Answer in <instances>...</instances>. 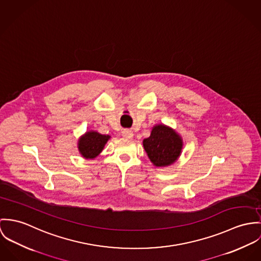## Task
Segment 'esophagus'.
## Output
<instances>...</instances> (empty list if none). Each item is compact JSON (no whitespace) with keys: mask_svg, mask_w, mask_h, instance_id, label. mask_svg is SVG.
Listing matches in <instances>:
<instances>
[{"mask_svg":"<svg viewBox=\"0 0 261 261\" xmlns=\"http://www.w3.org/2000/svg\"><path fill=\"white\" fill-rule=\"evenodd\" d=\"M133 132L131 131V130H128V129H125V130H123L122 131V136L124 137V138H127V139H130V138H132L133 137Z\"/></svg>","mask_w":261,"mask_h":261,"instance_id":"obj_1","label":"esophagus"}]
</instances>
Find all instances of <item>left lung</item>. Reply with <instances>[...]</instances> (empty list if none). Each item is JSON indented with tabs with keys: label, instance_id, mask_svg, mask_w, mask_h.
<instances>
[{
	"label": "left lung",
	"instance_id": "obj_1",
	"mask_svg": "<svg viewBox=\"0 0 261 261\" xmlns=\"http://www.w3.org/2000/svg\"><path fill=\"white\" fill-rule=\"evenodd\" d=\"M148 158L155 167H167L174 164L183 149V139L176 130L165 125L153 126L150 136L143 140Z\"/></svg>",
	"mask_w": 261,
	"mask_h": 261
}]
</instances>
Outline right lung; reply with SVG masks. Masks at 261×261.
Listing matches in <instances>:
<instances>
[{
	"instance_id": "add662e5",
	"label": "right lung",
	"mask_w": 261,
	"mask_h": 261,
	"mask_svg": "<svg viewBox=\"0 0 261 261\" xmlns=\"http://www.w3.org/2000/svg\"><path fill=\"white\" fill-rule=\"evenodd\" d=\"M110 138L111 136L109 135H103L95 130H89L78 140L79 153L85 159H94L103 151Z\"/></svg>"
}]
</instances>
